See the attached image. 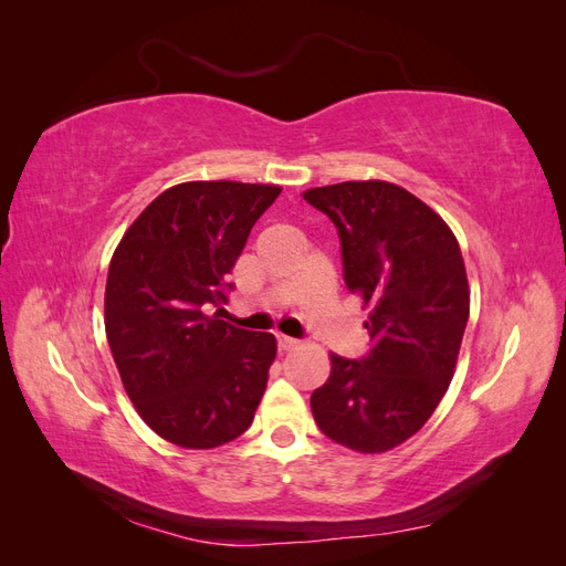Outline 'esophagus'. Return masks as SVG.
Returning <instances> with one entry per match:
<instances>
[{
    "label": "esophagus",
    "instance_id": "esophagus-1",
    "mask_svg": "<svg viewBox=\"0 0 566 566\" xmlns=\"http://www.w3.org/2000/svg\"><path fill=\"white\" fill-rule=\"evenodd\" d=\"M300 342L293 339V337H285V335H279V349L281 352H290V349H297Z\"/></svg>",
    "mask_w": 566,
    "mask_h": 566
}]
</instances>
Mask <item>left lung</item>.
<instances>
[{"mask_svg":"<svg viewBox=\"0 0 566 566\" xmlns=\"http://www.w3.org/2000/svg\"><path fill=\"white\" fill-rule=\"evenodd\" d=\"M302 198L339 233L349 293L368 312L361 361L331 354L312 394L321 432L356 453H385L413 437L447 394L470 316V285L451 227L406 188L342 181Z\"/></svg>","mask_w":566,"mask_h":566,"instance_id":"obj_1","label":"left lung"}]
</instances>
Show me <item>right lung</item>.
I'll use <instances>...</instances> for the list:
<instances>
[{
    "label": "right lung",
    "instance_id": "1",
    "mask_svg": "<svg viewBox=\"0 0 566 566\" xmlns=\"http://www.w3.org/2000/svg\"><path fill=\"white\" fill-rule=\"evenodd\" d=\"M273 184L184 181L132 221L106 281V337L119 380L153 432L181 449L241 437L260 406L276 337L202 312L224 302Z\"/></svg>",
    "mask_w": 566,
    "mask_h": 566
}]
</instances>
